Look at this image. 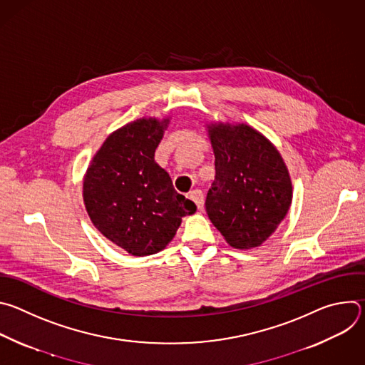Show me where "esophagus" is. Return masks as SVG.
I'll return each mask as SVG.
<instances>
[{
  "label": "esophagus",
  "instance_id": "obj_1",
  "mask_svg": "<svg viewBox=\"0 0 365 365\" xmlns=\"http://www.w3.org/2000/svg\"><path fill=\"white\" fill-rule=\"evenodd\" d=\"M189 197L196 203L197 210H202V207H203V193H202V190H199V189L190 190Z\"/></svg>",
  "mask_w": 365,
  "mask_h": 365
}]
</instances>
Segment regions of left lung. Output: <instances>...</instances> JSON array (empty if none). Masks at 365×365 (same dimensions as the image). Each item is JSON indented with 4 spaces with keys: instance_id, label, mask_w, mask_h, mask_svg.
Wrapping results in <instances>:
<instances>
[{
    "instance_id": "obj_1",
    "label": "left lung",
    "mask_w": 365,
    "mask_h": 365,
    "mask_svg": "<svg viewBox=\"0 0 365 365\" xmlns=\"http://www.w3.org/2000/svg\"><path fill=\"white\" fill-rule=\"evenodd\" d=\"M215 153V180L206 212L234 248L262 245L284 220L292 180L277 148L247 124L207 125Z\"/></svg>"
}]
</instances>
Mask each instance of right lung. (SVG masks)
Masks as SVG:
<instances>
[{
	"label": "right lung",
	"mask_w": 365,
	"mask_h": 365,
	"mask_svg": "<svg viewBox=\"0 0 365 365\" xmlns=\"http://www.w3.org/2000/svg\"><path fill=\"white\" fill-rule=\"evenodd\" d=\"M169 120L141 118L114 131L83 178V202L96 230L131 255L162 251L196 205L178 193L154 162Z\"/></svg>",
	"instance_id": "right-lung-1"
}]
</instances>
